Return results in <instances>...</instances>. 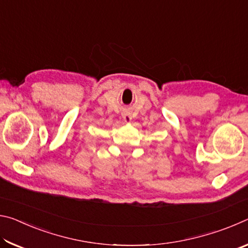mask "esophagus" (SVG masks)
I'll return each instance as SVG.
<instances>
[{"label":"esophagus","instance_id":"34e87169","mask_svg":"<svg viewBox=\"0 0 248 248\" xmlns=\"http://www.w3.org/2000/svg\"><path fill=\"white\" fill-rule=\"evenodd\" d=\"M123 118H124V123H131V120H132V117H131V114H130V112H128V111H124V114H123Z\"/></svg>","mask_w":248,"mask_h":248}]
</instances>
